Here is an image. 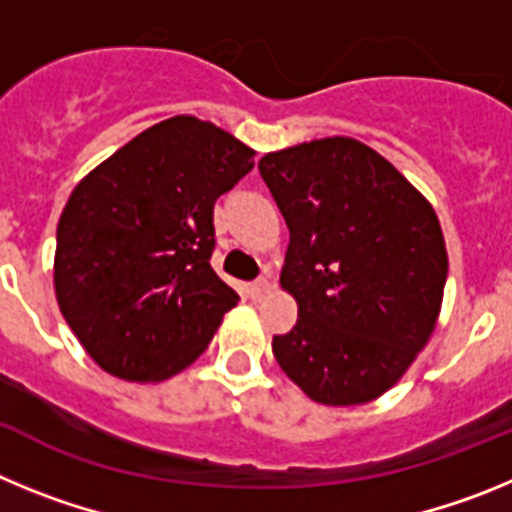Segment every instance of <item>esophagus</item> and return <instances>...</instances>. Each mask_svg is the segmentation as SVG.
<instances>
[{"label": "esophagus", "instance_id": "esophagus-1", "mask_svg": "<svg viewBox=\"0 0 512 512\" xmlns=\"http://www.w3.org/2000/svg\"><path fill=\"white\" fill-rule=\"evenodd\" d=\"M248 292H251V297L253 300H261V297H266L271 292V284H269V279L266 277H261V279H256V282L251 284V289H248Z\"/></svg>", "mask_w": 512, "mask_h": 512}]
</instances>
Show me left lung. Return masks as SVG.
<instances>
[{
	"instance_id": "obj_1",
	"label": "left lung",
	"mask_w": 512,
	"mask_h": 512,
	"mask_svg": "<svg viewBox=\"0 0 512 512\" xmlns=\"http://www.w3.org/2000/svg\"><path fill=\"white\" fill-rule=\"evenodd\" d=\"M289 228L282 289L297 325L274 336L310 400L364 405L392 390L433 336L449 274L436 210L374 148L310 140L259 161Z\"/></svg>"
}]
</instances>
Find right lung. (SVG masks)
<instances>
[{
	"label": "right lung",
	"mask_w": 512,
	"mask_h": 512,
	"mask_svg": "<svg viewBox=\"0 0 512 512\" xmlns=\"http://www.w3.org/2000/svg\"><path fill=\"white\" fill-rule=\"evenodd\" d=\"M256 151L176 115L135 135L74 187L53 287L89 356L125 382H164L210 346L238 295L210 266L212 207Z\"/></svg>",
	"instance_id": "obj_1"
}]
</instances>
